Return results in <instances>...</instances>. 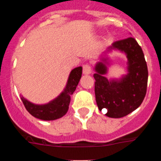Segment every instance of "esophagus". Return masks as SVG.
<instances>
[{"label": "esophagus", "instance_id": "esophagus-1", "mask_svg": "<svg viewBox=\"0 0 161 161\" xmlns=\"http://www.w3.org/2000/svg\"><path fill=\"white\" fill-rule=\"evenodd\" d=\"M92 72V69H91V66L89 64H85L83 66V73L85 75H89Z\"/></svg>", "mask_w": 161, "mask_h": 161}]
</instances>
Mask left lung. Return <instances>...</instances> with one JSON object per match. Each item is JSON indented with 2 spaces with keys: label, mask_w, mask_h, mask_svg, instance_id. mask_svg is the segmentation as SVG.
<instances>
[{
  "label": "left lung",
  "mask_w": 161,
  "mask_h": 161,
  "mask_svg": "<svg viewBox=\"0 0 161 161\" xmlns=\"http://www.w3.org/2000/svg\"><path fill=\"white\" fill-rule=\"evenodd\" d=\"M119 50L127 58V72L120 79L108 80L105 76L109 64L107 57L102 56L95 65V97L98 109H107L106 116L123 118L137 109L143 102L147 92V63L141 47L132 37L114 42L106 52Z\"/></svg>",
  "instance_id": "left-lung-1"
}]
</instances>
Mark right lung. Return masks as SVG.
<instances>
[{"instance_id": "obj_1", "label": "right lung", "mask_w": 161, "mask_h": 161, "mask_svg": "<svg viewBox=\"0 0 161 161\" xmlns=\"http://www.w3.org/2000/svg\"><path fill=\"white\" fill-rule=\"evenodd\" d=\"M82 67H77L71 71L66 87L56 98L44 105H36L21 97L25 109L32 116L44 121L55 120L63 117L68 110L71 95L73 94L81 78Z\"/></svg>"}]
</instances>
